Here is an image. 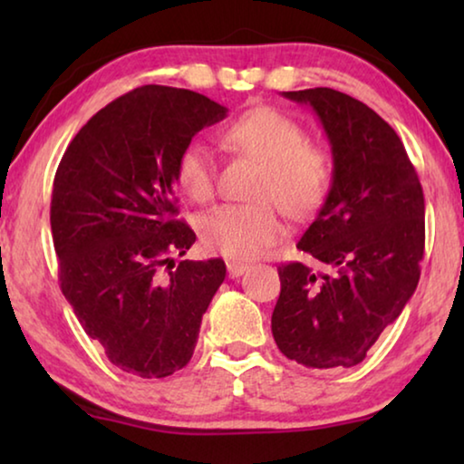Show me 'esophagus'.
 <instances>
[{
	"instance_id": "esophagus-1",
	"label": "esophagus",
	"mask_w": 464,
	"mask_h": 464,
	"mask_svg": "<svg viewBox=\"0 0 464 464\" xmlns=\"http://www.w3.org/2000/svg\"><path fill=\"white\" fill-rule=\"evenodd\" d=\"M246 270H247V264H243V262H227V272H229V278H237Z\"/></svg>"
}]
</instances>
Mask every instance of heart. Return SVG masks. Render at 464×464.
I'll return each instance as SVG.
<instances>
[{"label": "heart", "mask_w": 464, "mask_h": 464, "mask_svg": "<svg viewBox=\"0 0 464 464\" xmlns=\"http://www.w3.org/2000/svg\"><path fill=\"white\" fill-rule=\"evenodd\" d=\"M233 151L262 163L254 202L218 204L198 218L202 246L235 260L260 256L286 237L280 206L290 217L315 213L332 188L334 166L325 149L307 143V132L276 108H251L223 132ZM179 190L196 202L215 192V157L202 140H190L176 163Z\"/></svg>", "instance_id": "obj_1"}]
</instances>
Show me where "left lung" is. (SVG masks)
Listing matches in <instances>:
<instances>
[{
  "instance_id": "1",
  "label": "left lung",
  "mask_w": 464,
  "mask_h": 464,
  "mask_svg": "<svg viewBox=\"0 0 464 464\" xmlns=\"http://www.w3.org/2000/svg\"><path fill=\"white\" fill-rule=\"evenodd\" d=\"M315 110L334 155V178L296 247L334 268H278L272 335L307 368H350L403 307L420 282L426 204L397 132L372 108L332 88L282 92Z\"/></svg>"
}]
</instances>
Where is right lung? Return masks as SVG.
Here are the masks:
<instances>
[{"mask_svg":"<svg viewBox=\"0 0 464 464\" xmlns=\"http://www.w3.org/2000/svg\"><path fill=\"white\" fill-rule=\"evenodd\" d=\"M227 116L202 93L143 85L110 102L69 143L53 182L59 282L82 327L121 371L163 379L194 354L225 262L182 260L176 163L196 132Z\"/></svg>","mask_w":464,"mask_h":464,"instance_id":"right-lung-1","label":"right lung"}]
</instances>
